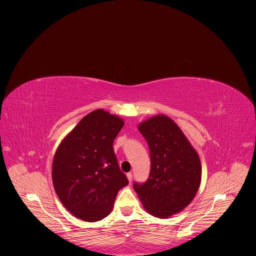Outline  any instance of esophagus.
Wrapping results in <instances>:
<instances>
[{
  "instance_id": "34e87169",
  "label": "esophagus",
  "mask_w": 256,
  "mask_h": 256,
  "mask_svg": "<svg viewBox=\"0 0 256 256\" xmlns=\"http://www.w3.org/2000/svg\"><path fill=\"white\" fill-rule=\"evenodd\" d=\"M126 176H128V182L130 184L132 182V174L130 172V173H128L126 174Z\"/></svg>"
}]
</instances>
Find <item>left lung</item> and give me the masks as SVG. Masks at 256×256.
I'll return each mask as SVG.
<instances>
[{"label":"left lung","instance_id":"1","mask_svg":"<svg viewBox=\"0 0 256 256\" xmlns=\"http://www.w3.org/2000/svg\"><path fill=\"white\" fill-rule=\"evenodd\" d=\"M150 152V178L134 184L145 210L167 219L189 206L200 186L201 162L180 128L164 114L138 124Z\"/></svg>","mask_w":256,"mask_h":256}]
</instances>
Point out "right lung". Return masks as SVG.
Returning a JSON list of instances; mask_svg holds the SVG:
<instances>
[{
    "label": "right lung",
    "mask_w": 256,
    "mask_h": 256,
    "mask_svg": "<svg viewBox=\"0 0 256 256\" xmlns=\"http://www.w3.org/2000/svg\"><path fill=\"white\" fill-rule=\"evenodd\" d=\"M124 121L102 109L90 112L59 144L52 166L54 189L64 208L86 222L102 220L128 180L113 142Z\"/></svg>",
    "instance_id": "add662e5"
}]
</instances>
